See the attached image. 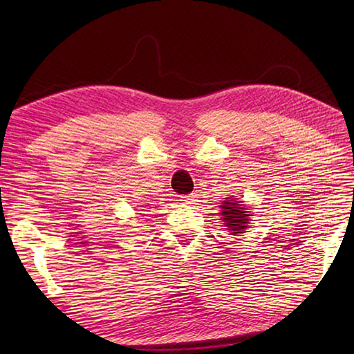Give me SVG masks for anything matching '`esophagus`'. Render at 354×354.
<instances>
[{
	"mask_svg": "<svg viewBox=\"0 0 354 354\" xmlns=\"http://www.w3.org/2000/svg\"><path fill=\"white\" fill-rule=\"evenodd\" d=\"M194 199H196L194 194H187V196L181 198V202H184V204H192V202H194Z\"/></svg>",
	"mask_w": 354,
	"mask_h": 354,
	"instance_id": "1",
	"label": "esophagus"
}]
</instances>
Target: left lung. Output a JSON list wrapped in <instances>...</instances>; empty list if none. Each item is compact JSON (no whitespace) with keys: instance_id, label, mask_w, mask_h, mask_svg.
Returning <instances> with one entry per match:
<instances>
[{"instance_id":"8db88e82","label":"left lung","mask_w":354,"mask_h":354,"mask_svg":"<svg viewBox=\"0 0 354 354\" xmlns=\"http://www.w3.org/2000/svg\"><path fill=\"white\" fill-rule=\"evenodd\" d=\"M227 201L222 202V221L225 227L228 228L230 234L239 236L248 228V223H250V212H246L243 207L242 201H234V198H225Z\"/></svg>"}]
</instances>
